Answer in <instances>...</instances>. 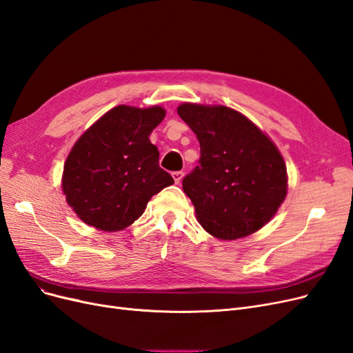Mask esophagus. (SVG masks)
<instances>
[{
	"label": "esophagus",
	"instance_id": "esophagus-1",
	"mask_svg": "<svg viewBox=\"0 0 353 353\" xmlns=\"http://www.w3.org/2000/svg\"><path fill=\"white\" fill-rule=\"evenodd\" d=\"M172 178H174V181H175V184H179V182L182 181V178H184V172H181V171L172 172Z\"/></svg>",
	"mask_w": 353,
	"mask_h": 353
}]
</instances>
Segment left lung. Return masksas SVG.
<instances>
[{
    "label": "left lung",
    "mask_w": 353,
    "mask_h": 353,
    "mask_svg": "<svg viewBox=\"0 0 353 353\" xmlns=\"http://www.w3.org/2000/svg\"><path fill=\"white\" fill-rule=\"evenodd\" d=\"M178 115L200 143L199 166L182 179L200 225L219 239L257 232L286 197V165L274 143L226 106L182 103Z\"/></svg>",
    "instance_id": "left-lung-1"
}]
</instances>
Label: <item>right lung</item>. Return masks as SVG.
<instances>
[{"mask_svg":"<svg viewBox=\"0 0 353 353\" xmlns=\"http://www.w3.org/2000/svg\"><path fill=\"white\" fill-rule=\"evenodd\" d=\"M165 114L161 106H115L72 145L63 191L84 223L105 232L124 229L143 214L154 194L174 184L149 140Z\"/></svg>","mask_w":353,"mask_h":353,"instance_id":"right-lung-1","label":"right lung"}]
</instances>
